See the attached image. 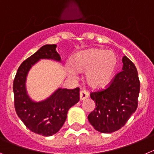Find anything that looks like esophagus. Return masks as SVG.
Segmentation results:
<instances>
[{
	"mask_svg": "<svg viewBox=\"0 0 154 154\" xmlns=\"http://www.w3.org/2000/svg\"><path fill=\"white\" fill-rule=\"evenodd\" d=\"M89 97V94L86 91H81L80 92V100H84Z\"/></svg>",
	"mask_w": 154,
	"mask_h": 154,
	"instance_id": "1",
	"label": "esophagus"
}]
</instances>
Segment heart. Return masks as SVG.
I'll list each match as a JSON object with an SVG mask.
<instances>
[{
    "label": "heart",
    "instance_id": "b5f03b06",
    "mask_svg": "<svg viewBox=\"0 0 154 154\" xmlns=\"http://www.w3.org/2000/svg\"><path fill=\"white\" fill-rule=\"evenodd\" d=\"M69 68L71 75L76 71H86V80L93 88H103L111 81L117 67V58L110 51L103 49H90L77 54Z\"/></svg>",
    "mask_w": 154,
    "mask_h": 154
}]
</instances>
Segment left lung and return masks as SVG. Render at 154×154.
Returning <instances> with one entry per match:
<instances>
[{
    "mask_svg": "<svg viewBox=\"0 0 154 154\" xmlns=\"http://www.w3.org/2000/svg\"><path fill=\"white\" fill-rule=\"evenodd\" d=\"M122 62V71L113 77L109 87L91 94L96 108L87 118L96 131L103 134L120 130L137 108L140 86L137 70L126 56Z\"/></svg>",
    "mask_w": 154,
    "mask_h": 154,
    "instance_id": "1",
    "label": "left lung"
}]
</instances>
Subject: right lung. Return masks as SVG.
Returning <instances> with one entry per match:
<instances>
[{
	"mask_svg": "<svg viewBox=\"0 0 154 154\" xmlns=\"http://www.w3.org/2000/svg\"><path fill=\"white\" fill-rule=\"evenodd\" d=\"M56 44H46L20 64L14 80V107L19 118L35 134L49 137L57 133L67 119L68 110L80 100V89L58 88L48 98L35 102L27 94L26 80L30 69L41 59L60 62Z\"/></svg>",
	"mask_w": 154,
	"mask_h": 154,
	"instance_id": "right-lung-1",
	"label": "right lung"
}]
</instances>
